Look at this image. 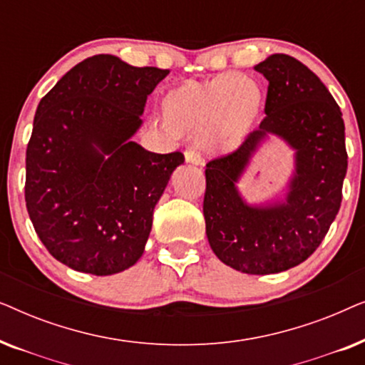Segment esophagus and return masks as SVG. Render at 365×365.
I'll return each mask as SVG.
<instances>
[{"label": "esophagus", "instance_id": "1", "mask_svg": "<svg viewBox=\"0 0 365 365\" xmlns=\"http://www.w3.org/2000/svg\"><path fill=\"white\" fill-rule=\"evenodd\" d=\"M184 159H186V163L194 164V166H199V164H202L201 154L196 153V151H186V153H184Z\"/></svg>", "mask_w": 365, "mask_h": 365}]
</instances>
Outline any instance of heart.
<instances>
[{
	"mask_svg": "<svg viewBox=\"0 0 365 365\" xmlns=\"http://www.w3.org/2000/svg\"><path fill=\"white\" fill-rule=\"evenodd\" d=\"M262 108V91L254 79L236 73L209 81L179 83L159 99L161 119L178 136H192L207 154H227L251 133Z\"/></svg>",
	"mask_w": 365,
	"mask_h": 365,
	"instance_id": "heart-1",
	"label": "heart"
}]
</instances>
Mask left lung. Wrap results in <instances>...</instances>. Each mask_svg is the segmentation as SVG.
<instances>
[{"label":"left lung","instance_id":"1","mask_svg":"<svg viewBox=\"0 0 365 365\" xmlns=\"http://www.w3.org/2000/svg\"><path fill=\"white\" fill-rule=\"evenodd\" d=\"M254 69L269 81L266 118L236 151L206 164L202 212L214 254L264 276L304 262L326 237L341 207L347 151L341 108L306 64L271 54ZM267 133L297 149V173L286 202L249 207L235 182Z\"/></svg>","mask_w":365,"mask_h":365}]
</instances>
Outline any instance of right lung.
Listing matches in <instances>:
<instances>
[{
  "instance_id": "add662e5",
  "label": "right lung",
  "mask_w": 365,
  "mask_h": 365,
  "mask_svg": "<svg viewBox=\"0 0 365 365\" xmlns=\"http://www.w3.org/2000/svg\"><path fill=\"white\" fill-rule=\"evenodd\" d=\"M168 74L96 54L38 104L24 199L44 247L74 271L111 276L143 256L154 206L184 163L182 153L156 154L131 141Z\"/></svg>"
}]
</instances>
